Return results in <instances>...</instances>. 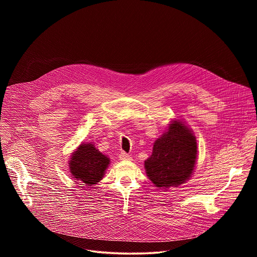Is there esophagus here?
<instances>
[{
  "label": "esophagus",
  "mask_w": 257,
  "mask_h": 257,
  "mask_svg": "<svg viewBox=\"0 0 257 257\" xmlns=\"http://www.w3.org/2000/svg\"><path fill=\"white\" fill-rule=\"evenodd\" d=\"M119 158H120L121 161H130V160H131V157H130L128 154H126L125 152H122V153L119 155Z\"/></svg>",
  "instance_id": "1"
}]
</instances>
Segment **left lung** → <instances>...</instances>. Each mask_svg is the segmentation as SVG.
<instances>
[{
    "mask_svg": "<svg viewBox=\"0 0 257 257\" xmlns=\"http://www.w3.org/2000/svg\"><path fill=\"white\" fill-rule=\"evenodd\" d=\"M196 158L195 136L182 122L173 121L168 131L156 140L144 168L157 187H178L190 178Z\"/></svg>",
    "mask_w": 257,
    "mask_h": 257,
    "instance_id": "1",
    "label": "left lung"
}]
</instances>
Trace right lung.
<instances>
[{
  "label": "right lung",
  "instance_id": "obj_1",
  "mask_svg": "<svg viewBox=\"0 0 257 257\" xmlns=\"http://www.w3.org/2000/svg\"><path fill=\"white\" fill-rule=\"evenodd\" d=\"M109 164V159L102 155L91 143H82L72 155L69 162L70 172L81 183L92 186L100 181Z\"/></svg>",
  "mask_w": 257,
  "mask_h": 257
}]
</instances>
